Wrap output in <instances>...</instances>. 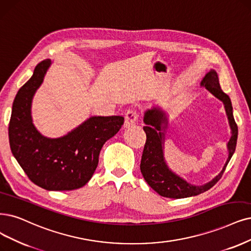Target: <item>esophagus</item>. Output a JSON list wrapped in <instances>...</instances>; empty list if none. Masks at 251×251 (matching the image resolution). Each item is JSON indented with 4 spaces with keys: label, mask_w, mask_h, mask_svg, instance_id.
Instances as JSON below:
<instances>
[{
    "label": "esophagus",
    "mask_w": 251,
    "mask_h": 251,
    "mask_svg": "<svg viewBox=\"0 0 251 251\" xmlns=\"http://www.w3.org/2000/svg\"><path fill=\"white\" fill-rule=\"evenodd\" d=\"M138 117H140V115H138V111L136 109H129L125 115V124H124V126L126 128L134 126L137 123Z\"/></svg>",
    "instance_id": "1"
}]
</instances>
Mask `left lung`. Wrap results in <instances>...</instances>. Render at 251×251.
Segmentation results:
<instances>
[{"label": "left lung", "instance_id": "left-lung-1", "mask_svg": "<svg viewBox=\"0 0 251 251\" xmlns=\"http://www.w3.org/2000/svg\"><path fill=\"white\" fill-rule=\"evenodd\" d=\"M201 87L206 88L212 95L224 102L228 124L230 127V138L226 145L228 156L221 172L211 181L203 185H193L174 173L164 158L165 130L168 129V117L159 106H154L146 110L144 130L147 135L144 152L141 161V172L146 182L161 197L170 199H184L194 197L209 190L219 181L231 156L235 153L238 126L233 116V106L229 97L221 90L217 72L211 69L201 81Z\"/></svg>", "mask_w": 251, "mask_h": 251}]
</instances>
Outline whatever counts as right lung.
I'll return each mask as SVG.
<instances>
[{"mask_svg":"<svg viewBox=\"0 0 251 251\" xmlns=\"http://www.w3.org/2000/svg\"><path fill=\"white\" fill-rule=\"evenodd\" d=\"M51 65H37L32 77L17 92L9 122V144L29 179L46 190H74L86 185L94 174L99 153L124 123L121 116L91 117L66 135L50 138L33 124L32 101Z\"/></svg>","mask_w":251,"mask_h":251,"instance_id":"obj_1","label":"right lung"}]
</instances>
